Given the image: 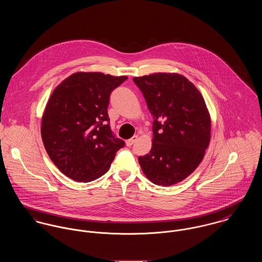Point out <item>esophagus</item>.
<instances>
[{
    "label": "esophagus",
    "mask_w": 262,
    "mask_h": 262,
    "mask_svg": "<svg viewBox=\"0 0 262 262\" xmlns=\"http://www.w3.org/2000/svg\"><path fill=\"white\" fill-rule=\"evenodd\" d=\"M137 140H138V136H134L132 139H129V140L126 141V145H127V146H132V145H134V144L137 142Z\"/></svg>",
    "instance_id": "34e87169"
}]
</instances>
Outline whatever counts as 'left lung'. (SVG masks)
<instances>
[{
  "label": "left lung",
  "mask_w": 262,
  "mask_h": 262,
  "mask_svg": "<svg viewBox=\"0 0 262 262\" xmlns=\"http://www.w3.org/2000/svg\"><path fill=\"white\" fill-rule=\"evenodd\" d=\"M152 116V145L139 157L145 177L172 186L192 174L210 143L211 118L200 91L178 73L134 77Z\"/></svg>",
  "instance_id": "left-lung-1"
}]
</instances>
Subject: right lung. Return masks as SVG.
Masks as SVG:
<instances>
[{"mask_svg": "<svg viewBox=\"0 0 262 262\" xmlns=\"http://www.w3.org/2000/svg\"><path fill=\"white\" fill-rule=\"evenodd\" d=\"M127 79L101 72H76L64 79L45 107L41 137L61 173L88 183L105 174L124 142L110 126L112 91Z\"/></svg>", "mask_w": 262, "mask_h": 262, "instance_id": "add662e5", "label": "right lung"}]
</instances>
